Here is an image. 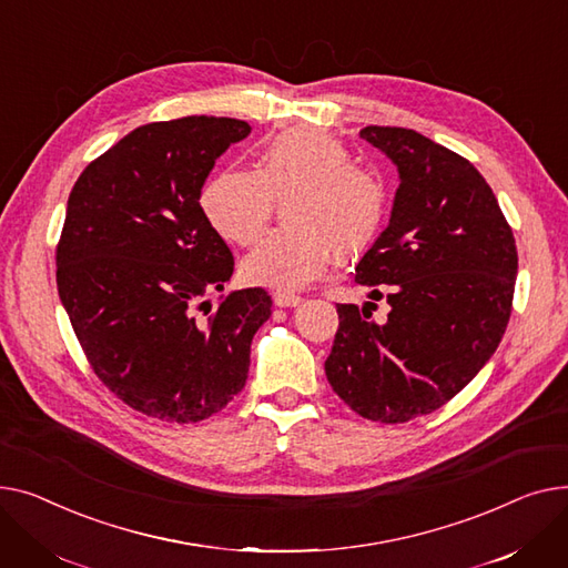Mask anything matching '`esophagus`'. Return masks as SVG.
Returning a JSON list of instances; mask_svg holds the SVG:
<instances>
[{"mask_svg": "<svg viewBox=\"0 0 568 568\" xmlns=\"http://www.w3.org/2000/svg\"><path fill=\"white\" fill-rule=\"evenodd\" d=\"M273 300L277 307H297L300 303H303V295L291 293V291H275Z\"/></svg>", "mask_w": 568, "mask_h": 568, "instance_id": "esophagus-1", "label": "esophagus"}]
</instances>
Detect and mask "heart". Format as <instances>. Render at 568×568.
I'll return each mask as SVG.
<instances>
[{
  "instance_id": "b5f03b06",
  "label": "heart",
  "mask_w": 568,
  "mask_h": 568,
  "mask_svg": "<svg viewBox=\"0 0 568 568\" xmlns=\"http://www.w3.org/2000/svg\"><path fill=\"white\" fill-rule=\"evenodd\" d=\"M286 229L265 236L245 258L243 277L273 288H300L329 263L369 250L387 217L383 176L353 162L351 149L325 130L295 128L265 144L254 172L229 170L202 192V211L229 243L252 245L284 202Z\"/></svg>"
}]
</instances>
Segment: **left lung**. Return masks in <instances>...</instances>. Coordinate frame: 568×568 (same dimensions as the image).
Instances as JSON below:
<instances>
[{"mask_svg":"<svg viewBox=\"0 0 568 568\" xmlns=\"http://www.w3.org/2000/svg\"><path fill=\"white\" fill-rule=\"evenodd\" d=\"M359 138L398 166L387 229L355 282L387 293V321L337 305L325 376L364 419L404 424L443 408L503 342L518 252L497 199L470 160L408 128L366 125ZM374 305V303H366Z\"/></svg>","mask_w":568,"mask_h":568,"instance_id":"1","label":"left lung"}]
</instances>
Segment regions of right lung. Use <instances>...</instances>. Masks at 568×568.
I'll return each mask as SVG.
<instances>
[{
    "label": "right lung",
    "instance_id": "obj_1",
    "mask_svg": "<svg viewBox=\"0 0 568 568\" xmlns=\"http://www.w3.org/2000/svg\"><path fill=\"white\" fill-rule=\"evenodd\" d=\"M226 116L140 125L87 164L57 243V288L93 374L125 406L192 424L247 381L254 332L271 318L263 288H224L233 254L199 196L215 160L250 135Z\"/></svg>",
    "mask_w": 568,
    "mask_h": 568
}]
</instances>
